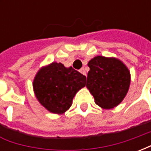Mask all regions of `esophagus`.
<instances>
[{
  "label": "esophagus",
  "mask_w": 151,
  "mask_h": 151,
  "mask_svg": "<svg viewBox=\"0 0 151 151\" xmlns=\"http://www.w3.org/2000/svg\"><path fill=\"white\" fill-rule=\"evenodd\" d=\"M80 73H82L83 75H85V76L86 75V73L84 68H82V69H80Z\"/></svg>",
  "instance_id": "obj_1"
}]
</instances>
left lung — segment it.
<instances>
[{"instance_id":"obj_1","label":"left lung","mask_w":151,"mask_h":151,"mask_svg":"<svg viewBox=\"0 0 151 151\" xmlns=\"http://www.w3.org/2000/svg\"><path fill=\"white\" fill-rule=\"evenodd\" d=\"M86 87L95 104L104 109L116 107L126 96L130 85V73L121 60L97 56L88 62Z\"/></svg>"}]
</instances>
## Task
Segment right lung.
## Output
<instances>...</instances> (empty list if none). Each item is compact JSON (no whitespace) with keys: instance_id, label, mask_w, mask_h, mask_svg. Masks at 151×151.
Here are the masks:
<instances>
[{"instance_id":"right-lung-1","label":"right lung","mask_w":151,"mask_h":151,"mask_svg":"<svg viewBox=\"0 0 151 151\" xmlns=\"http://www.w3.org/2000/svg\"><path fill=\"white\" fill-rule=\"evenodd\" d=\"M86 78L72 67L52 62L42 67L33 81L35 95L47 111L63 114L72 105L73 99L86 86Z\"/></svg>"}]
</instances>
